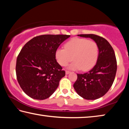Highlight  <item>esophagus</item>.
I'll list each match as a JSON object with an SVG mask.
<instances>
[{"instance_id":"1","label":"esophagus","mask_w":129,"mask_h":129,"mask_svg":"<svg viewBox=\"0 0 129 129\" xmlns=\"http://www.w3.org/2000/svg\"><path fill=\"white\" fill-rule=\"evenodd\" d=\"M71 73V72L70 71H66V75H67V74H70V73Z\"/></svg>"}]
</instances>
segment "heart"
<instances>
[{"label":"heart","mask_w":129,"mask_h":129,"mask_svg":"<svg viewBox=\"0 0 129 129\" xmlns=\"http://www.w3.org/2000/svg\"><path fill=\"white\" fill-rule=\"evenodd\" d=\"M99 50L98 45L94 41L74 38L66 43L64 49L56 50L55 57L60 66H66L73 59L74 62L69 66L70 69H82L85 71L92 69L95 64Z\"/></svg>","instance_id":"heart-1"}]
</instances>
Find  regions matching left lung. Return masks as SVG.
<instances>
[{"label":"left lung","instance_id":"left-lung-1","mask_svg":"<svg viewBox=\"0 0 129 129\" xmlns=\"http://www.w3.org/2000/svg\"><path fill=\"white\" fill-rule=\"evenodd\" d=\"M93 40L99 46L96 64L91 70L77 74L74 88L79 95L87 100H95L103 96L112 87L117 72V60L114 50L107 40L93 34L78 35Z\"/></svg>","mask_w":129,"mask_h":129}]
</instances>
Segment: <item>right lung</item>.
I'll return each instance as SVG.
<instances>
[{"label": "right lung", "instance_id": "add662e5", "mask_svg": "<svg viewBox=\"0 0 129 129\" xmlns=\"http://www.w3.org/2000/svg\"><path fill=\"white\" fill-rule=\"evenodd\" d=\"M70 37L66 35L38 36L21 49L16 64L17 80L21 89L31 98L44 100L58 88L65 71L56 62L55 52Z\"/></svg>", "mask_w": 129, "mask_h": 129}]
</instances>
